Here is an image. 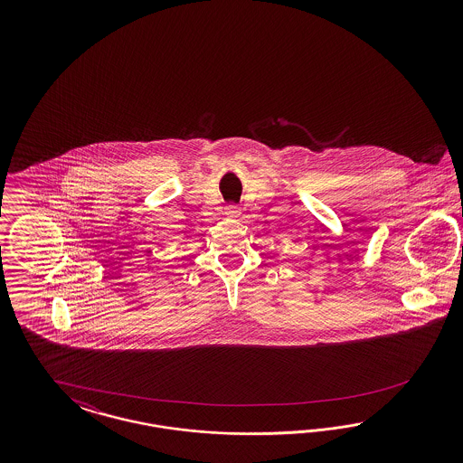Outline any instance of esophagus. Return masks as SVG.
<instances>
[{
	"instance_id": "esophagus-1",
	"label": "esophagus",
	"mask_w": 463,
	"mask_h": 463,
	"mask_svg": "<svg viewBox=\"0 0 463 463\" xmlns=\"http://www.w3.org/2000/svg\"><path fill=\"white\" fill-rule=\"evenodd\" d=\"M225 213L231 215V217H238L241 212H239V207H236V205H229V207H225Z\"/></svg>"
}]
</instances>
